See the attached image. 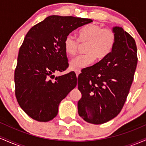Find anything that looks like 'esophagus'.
Returning a JSON list of instances; mask_svg holds the SVG:
<instances>
[{
    "mask_svg": "<svg viewBox=\"0 0 146 146\" xmlns=\"http://www.w3.org/2000/svg\"><path fill=\"white\" fill-rule=\"evenodd\" d=\"M80 72H81V71H80V70H77V71H75V73H76V76L77 77H78V75H79V74H80Z\"/></svg>",
    "mask_w": 146,
    "mask_h": 146,
    "instance_id": "1",
    "label": "esophagus"
}]
</instances>
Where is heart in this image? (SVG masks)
Returning <instances> with one entry per match:
<instances>
[{"mask_svg":"<svg viewBox=\"0 0 146 146\" xmlns=\"http://www.w3.org/2000/svg\"><path fill=\"white\" fill-rule=\"evenodd\" d=\"M115 40L116 36L113 30L104 29L97 24H89L82 28L78 33V40L72 35H68L64 40V49L68 56L76 54L80 43H87L85 48L86 54L73 58L70 62L71 69L80 71L91 64L95 58L104 59L111 52Z\"/></svg>","mask_w":146,"mask_h":146,"instance_id":"heart-1","label":"heart"}]
</instances>
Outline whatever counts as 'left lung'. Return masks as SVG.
I'll use <instances>...</instances> for the list:
<instances>
[{
	"mask_svg": "<svg viewBox=\"0 0 146 146\" xmlns=\"http://www.w3.org/2000/svg\"><path fill=\"white\" fill-rule=\"evenodd\" d=\"M116 40L109 54L78 76L82 98L78 113L84 121L102 124L120 113L130 91L137 64L136 42L120 27H114Z\"/></svg>",
	"mask_w": 146,
	"mask_h": 146,
	"instance_id": "left-lung-1",
	"label": "left lung"
}]
</instances>
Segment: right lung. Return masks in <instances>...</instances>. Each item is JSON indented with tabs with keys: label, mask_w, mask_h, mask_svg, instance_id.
<instances>
[{
	"label": "right lung",
	"mask_w": 146,
	"mask_h": 146,
	"mask_svg": "<svg viewBox=\"0 0 146 146\" xmlns=\"http://www.w3.org/2000/svg\"><path fill=\"white\" fill-rule=\"evenodd\" d=\"M91 22L88 18L50 16L27 33L15 70V92L21 108L33 119H53L60 102L76 86L74 72L58 77L53 73L68 66L64 49L65 38Z\"/></svg>",
	"instance_id": "obj_1"
}]
</instances>
